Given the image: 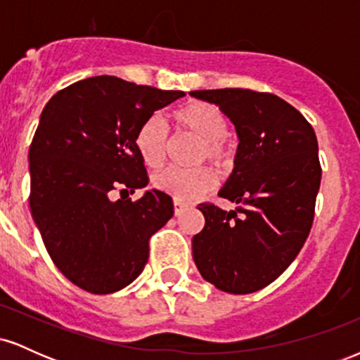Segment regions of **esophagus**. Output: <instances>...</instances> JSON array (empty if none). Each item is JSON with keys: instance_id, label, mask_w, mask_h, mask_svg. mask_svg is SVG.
Returning <instances> with one entry per match:
<instances>
[{"instance_id": "1", "label": "esophagus", "mask_w": 360, "mask_h": 360, "mask_svg": "<svg viewBox=\"0 0 360 360\" xmlns=\"http://www.w3.org/2000/svg\"><path fill=\"white\" fill-rule=\"evenodd\" d=\"M186 208H188V205L183 203V201H179V200H174V214H176V217H179V214L183 213Z\"/></svg>"}]
</instances>
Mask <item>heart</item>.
Returning a JSON list of instances; mask_svg holds the SVG:
<instances>
[{
  "mask_svg": "<svg viewBox=\"0 0 360 360\" xmlns=\"http://www.w3.org/2000/svg\"><path fill=\"white\" fill-rule=\"evenodd\" d=\"M172 122L179 130L189 131L201 139L200 159L212 160L217 167L225 169L232 162V152L225 143L229 122L217 106L205 101H191L181 106L171 115ZM169 146V131L157 117L146 120L135 135V148L140 159L148 167L155 169L166 159ZM155 189L169 194L174 200L191 201L213 188L217 176L210 167L179 169L167 167L157 172L152 179Z\"/></svg>",
  "mask_w": 360,
  "mask_h": 360,
  "instance_id": "heart-1",
  "label": "heart"
}]
</instances>
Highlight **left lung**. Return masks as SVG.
<instances>
[{"mask_svg": "<svg viewBox=\"0 0 360 360\" xmlns=\"http://www.w3.org/2000/svg\"><path fill=\"white\" fill-rule=\"evenodd\" d=\"M235 125V167L218 196L237 208L198 206L205 229L193 237L198 271L214 288L249 295L278 279L300 254L315 217L321 167L313 127L271 93L191 91Z\"/></svg>", "mask_w": 360, "mask_h": 360, "instance_id": "1", "label": "left lung"}]
</instances>
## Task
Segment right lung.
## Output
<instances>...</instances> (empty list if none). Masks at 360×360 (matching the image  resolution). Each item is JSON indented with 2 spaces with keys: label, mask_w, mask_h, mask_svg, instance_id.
Wrapping results in <instances>:
<instances>
[{
  "label": "right lung",
  "mask_w": 360,
  "mask_h": 360,
  "mask_svg": "<svg viewBox=\"0 0 360 360\" xmlns=\"http://www.w3.org/2000/svg\"><path fill=\"white\" fill-rule=\"evenodd\" d=\"M183 91L94 76L53 94L32 140L30 210L49 255L72 284L93 295L120 291L140 276L148 238L174 214L169 194L113 201L111 191L148 184L135 135Z\"/></svg>",
  "instance_id": "obj_1"
}]
</instances>
